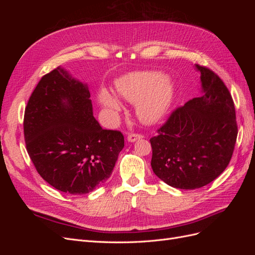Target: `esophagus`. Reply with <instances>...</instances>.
Here are the masks:
<instances>
[{
  "instance_id": "esophagus-1",
  "label": "esophagus",
  "mask_w": 255,
  "mask_h": 255,
  "mask_svg": "<svg viewBox=\"0 0 255 255\" xmlns=\"http://www.w3.org/2000/svg\"><path fill=\"white\" fill-rule=\"evenodd\" d=\"M143 136L141 134H135V133H132V134H128V140L129 142H134L136 141L137 139H141Z\"/></svg>"
}]
</instances>
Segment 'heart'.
I'll use <instances>...</instances> for the list:
<instances>
[{
  "mask_svg": "<svg viewBox=\"0 0 255 255\" xmlns=\"http://www.w3.org/2000/svg\"><path fill=\"white\" fill-rule=\"evenodd\" d=\"M118 95L126 101L137 104L136 115L145 125H153L163 118L171 105L174 88L171 82L158 72L128 74L117 83ZM99 101L112 115L121 110L118 98L106 89L99 94Z\"/></svg>",
  "mask_w": 255,
  "mask_h": 255,
  "instance_id": "heart-1",
  "label": "heart"
}]
</instances>
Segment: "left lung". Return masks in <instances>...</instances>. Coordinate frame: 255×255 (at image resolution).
I'll return each mask as SVG.
<instances>
[{"label": "left lung", "instance_id": "obj_1", "mask_svg": "<svg viewBox=\"0 0 255 255\" xmlns=\"http://www.w3.org/2000/svg\"><path fill=\"white\" fill-rule=\"evenodd\" d=\"M196 67L201 73L202 97L177 107L150 139L153 172L180 189L203 187L225 171L238 133L228 87L211 69Z\"/></svg>", "mask_w": 255, "mask_h": 255}]
</instances>
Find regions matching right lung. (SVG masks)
<instances>
[{"label":"right lung","mask_w":255,"mask_h":255,"mask_svg":"<svg viewBox=\"0 0 255 255\" xmlns=\"http://www.w3.org/2000/svg\"><path fill=\"white\" fill-rule=\"evenodd\" d=\"M89 98L87 85L58 67L42 76L25 107L24 139L37 172L70 195L109 179L125 146L121 132L100 127Z\"/></svg>","instance_id":"obj_1"}]
</instances>
